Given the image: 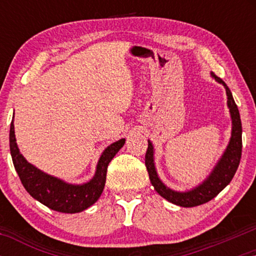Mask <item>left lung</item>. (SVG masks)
<instances>
[{
    "label": "left lung",
    "instance_id": "1",
    "mask_svg": "<svg viewBox=\"0 0 256 256\" xmlns=\"http://www.w3.org/2000/svg\"><path fill=\"white\" fill-rule=\"evenodd\" d=\"M214 78L222 82L226 88L227 93V104L230 107V116H232V138H230V144L227 146L222 158L220 160L218 166L212 171L211 176L206 180L202 185L196 188L194 190L188 192H174L170 188H168L162 182L158 180L155 166H154L152 158V146L150 141H148V149L146 152V166L148 170L150 182L152 186L158 192V194L166 198L172 204L183 206V208H194L202 204H205L216 197L220 191L224 190L232 178L236 174L238 166H239L241 160V152H242V127H241V120L239 110H238L236 101L233 99L232 93L225 82L218 76H214Z\"/></svg>",
    "mask_w": 256,
    "mask_h": 256
}]
</instances>
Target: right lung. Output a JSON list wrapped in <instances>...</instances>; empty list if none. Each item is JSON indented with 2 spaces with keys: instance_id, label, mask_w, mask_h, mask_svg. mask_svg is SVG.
<instances>
[{
  "instance_id": "add662e5",
  "label": "right lung",
  "mask_w": 256,
  "mask_h": 256,
  "mask_svg": "<svg viewBox=\"0 0 256 256\" xmlns=\"http://www.w3.org/2000/svg\"><path fill=\"white\" fill-rule=\"evenodd\" d=\"M9 142L14 166L24 188L29 192L31 197L54 211L78 213L92 206L102 194L108 164L124 144V138L118 140L104 150L98 163L96 176L84 185L66 184L58 178L42 172L32 164L28 163L17 148L12 122L10 124Z\"/></svg>"
}]
</instances>
